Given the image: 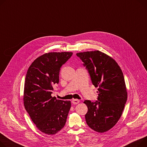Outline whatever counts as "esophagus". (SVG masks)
Wrapping results in <instances>:
<instances>
[{"instance_id":"esophagus-1","label":"esophagus","mask_w":147,"mask_h":147,"mask_svg":"<svg viewBox=\"0 0 147 147\" xmlns=\"http://www.w3.org/2000/svg\"><path fill=\"white\" fill-rule=\"evenodd\" d=\"M80 102V100H78V99H73L72 100V103L74 104V105H77Z\"/></svg>"}]
</instances>
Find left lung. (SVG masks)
Segmentation results:
<instances>
[{
  "label": "left lung",
  "mask_w": 147,
  "mask_h": 147,
  "mask_svg": "<svg viewBox=\"0 0 147 147\" xmlns=\"http://www.w3.org/2000/svg\"><path fill=\"white\" fill-rule=\"evenodd\" d=\"M98 87V100H85L87 124L97 132L110 130L120 119L127 100L125 79L120 67L112 57L98 50L77 53Z\"/></svg>",
  "instance_id": "left-lung-1"
}]
</instances>
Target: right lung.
I'll use <instances>...</instances> for the list:
<instances>
[{
  "label": "right lung",
  "mask_w": 147,
  "mask_h": 147,
  "mask_svg": "<svg viewBox=\"0 0 147 147\" xmlns=\"http://www.w3.org/2000/svg\"><path fill=\"white\" fill-rule=\"evenodd\" d=\"M71 52L45 53L35 59L26 74L24 104L34 123L42 132L54 135L64 126L71 107L70 101L51 96L53 86L59 83L61 67Z\"/></svg>",
  "instance_id": "obj_1"
}]
</instances>
